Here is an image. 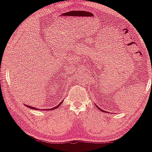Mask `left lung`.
Returning <instances> with one entry per match:
<instances>
[{
    "mask_svg": "<svg viewBox=\"0 0 152 152\" xmlns=\"http://www.w3.org/2000/svg\"><path fill=\"white\" fill-rule=\"evenodd\" d=\"M96 107H98L99 110H101V111H102V112H105V113H106V112H105V111H104V110H102V109H101V108H100V107H99L97 106V105H96Z\"/></svg>",
    "mask_w": 152,
    "mask_h": 152,
    "instance_id": "left-lung-1",
    "label": "left lung"
}]
</instances>
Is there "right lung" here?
Masks as SVG:
<instances>
[{
    "label": "right lung",
    "instance_id": "right-lung-1",
    "mask_svg": "<svg viewBox=\"0 0 152 152\" xmlns=\"http://www.w3.org/2000/svg\"><path fill=\"white\" fill-rule=\"evenodd\" d=\"M61 104V102L60 103H59V104L58 105H57V106H56V107H53V108H51V109H47L48 110H54V109H56V108H58V107H59V106H60V105ZM26 106H27V107H29V108H31V109H34V110H38V108H36V107H31V106H29V105H26ZM46 110H47V109H46Z\"/></svg>",
    "mask_w": 152,
    "mask_h": 152
}]
</instances>
